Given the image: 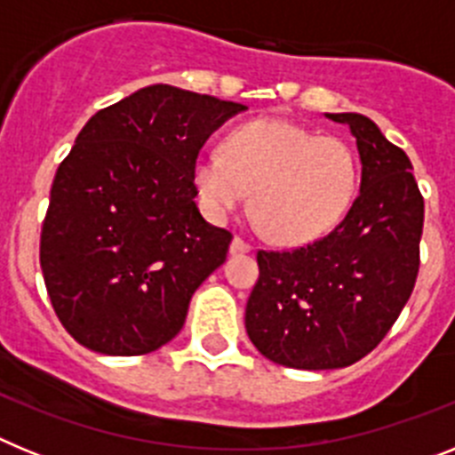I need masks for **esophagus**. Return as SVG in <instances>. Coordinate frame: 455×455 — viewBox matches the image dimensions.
<instances>
[{"label": "esophagus", "mask_w": 455, "mask_h": 455, "mask_svg": "<svg viewBox=\"0 0 455 455\" xmlns=\"http://www.w3.org/2000/svg\"><path fill=\"white\" fill-rule=\"evenodd\" d=\"M251 251H252V246L248 243L246 239H241V236H235V239H232V243H230L232 255H243V252H251Z\"/></svg>", "instance_id": "esophagus-1"}]
</instances>
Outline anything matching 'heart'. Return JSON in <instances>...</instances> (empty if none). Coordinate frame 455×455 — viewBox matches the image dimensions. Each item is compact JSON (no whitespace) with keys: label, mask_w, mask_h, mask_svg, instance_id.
<instances>
[{"label":"heart","mask_w":455,"mask_h":455,"mask_svg":"<svg viewBox=\"0 0 455 455\" xmlns=\"http://www.w3.org/2000/svg\"><path fill=\"white\" fill-rule=\"evenodd\" d=\"M363 164L347 140L289 120H251L225 136L223 150L204 148L193 162V184L204 212L220 220L243 207L284 246L332 232L360 188Z\"/></svg>","instance_id":"heart-1"}]
</instances>
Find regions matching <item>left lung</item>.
I'll list each match as a JSON object with an SVG mask.
<instances>
[{
  "mask_svg": "<svg viewBox=\"0 0 455 455\" xmlns=\"http://www.w3.org/2000/svg\"><path fill=\"white\" fill-rule=\"evenodd\" d=\"M348 124L363 162L360 196L331 235L293 251H259L246 305L257 351L291 369H341L383 341L419 273L424 198L408 155L360 114Z\"/></svg>",
  "mask_w": 455,
  "mask_h": 455,
  "instance_id": "left-lung-1",
  "label": "left lung"
}]
</instances>
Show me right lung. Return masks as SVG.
<instances>
[{
  "instance_id": "obj_1",
  "label": "right lung",
  "mask_w": 455,
  "mask_h": 455,
  "mask_svg": "<svg viewBox=\"0 0 455 455\" xmlns=\"http://www.w3.org/2000/svg\"><path fill=\"white\" fill-rule=\"evenodd\" d=\"M243 104L155 84L92 116L56 171L40 268L72 339L146 355L182 331L232 235L196 207L193 162Z\"/></svg>"
}]
</instances>
